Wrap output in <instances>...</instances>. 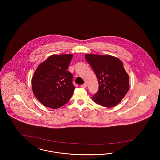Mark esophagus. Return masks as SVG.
<instances>
[{
  "mask_svg": "<svg viewBox=\"0 0 160 160\" xmlns=\"http://www.w3.org/2000/svg\"><path fill=\"white\" fill-rule=\"evenodd\" d=\"M81 87L83 88H86L87 87V84H86V83L83 84L81 85Z\"/></svg>",
  "mask_w": 160,
  "mask_h": 160,
  "instance_id": "1",
  "label": "esophagus"
}]
</instances>
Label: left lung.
I'll use <instances>...</instances> for the list:
<instances>
[{
  "instance_id": "1",
  "label": "left lung",
  "mask_w": 160,
  "mask_h": 160,
  "mask_svg": "<svg viewBox=\"0 0 160 160\" xmlns=\"http://www.w3.org/2000/svg\"><path fill=\"white\" fill-rule=\"evenodd\" d=\"M85 58L98 80L99 89L92 98L102 106L118 104L128 91L129 76L122 61L110 55L87 54Z\"/></svg>"
}]
</instances>
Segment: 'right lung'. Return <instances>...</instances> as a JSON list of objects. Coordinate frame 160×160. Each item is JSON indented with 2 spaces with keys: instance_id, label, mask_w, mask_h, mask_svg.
<instances>
[{
  "instance_id": "add662e5",
  "label": "right lung",
  "mask_w": 160,
  "mask_h": 160,
  "mask_svg": "<svg viewBox=\"0 0 160 160\" xmlns=\"http://www.w3.org/2000/svg\"><path fill=\"white\" fill-rule=\"evenodd\" d=\"M72 54L52 55L41 63L32 78L34 95L44 106L58 108L71 99L75 86L67 71Z\"/></svg>"
}]
</instances>
